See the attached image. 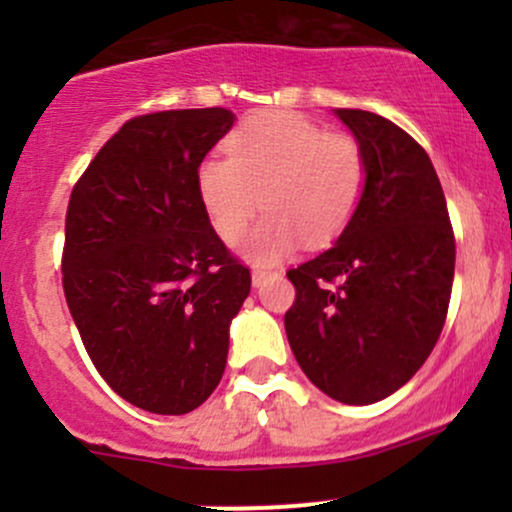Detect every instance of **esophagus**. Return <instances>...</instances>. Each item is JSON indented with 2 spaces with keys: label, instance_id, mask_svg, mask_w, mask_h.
I'll list each match as a JSON object with an SVG mask.
<instances>
[{
  "label": "esophagus",
  "instance_id": "1",
  "mask_svg": "<svg viewBox=\"0 0 512 512\" xmlns=\"http://www.w3.org/2000/svg\"><path fill=\"white\" fill-rule=\"evenodd\" d=\"M267 276H269L267 269H252V286H262Z\"/></svg>",
  "mask_w": 512,
  "mask_h": 512
}]
</instances>
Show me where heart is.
I'll use <instances>...</instances> for the list:
<instances>
[{
    "mask_svg": "<svg viewBox=\"0 0 512 512\" xmlns=\"http://www.w3.org/2000/svg\"><path fill=\"white\" fill-rule=\"evenodd\" d=\"M226 154L204 158L197 192L223 243L240 240L260 207L267 209L243 243L252 262L284 260L303 240L310 248L330 245L366 192L361 144L298 113L250 115L228 137Z\"/></svg>",
    "mask_w": 512,
    "mask_h": 512,
    "instance_id": "1",
    "label": "heart"
}]
</instances>
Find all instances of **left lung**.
Returning <instances> with one entry per match:
<instances>
[{
    "label": "left lung",
    "mask_w": 512,
    "mask_h": 512,
    "mask_svg": "<svg viewBox=\"0 0 512 512\" xmlns=\"http://www.w3.org/2000/svg\"><path fill=\"white\" fill-rule=\"evenodd\" d=\"M334 115L366 156V192L337 243L286 272L296 303L284 327L310 383L342 404H373L409 383L438 342L455 236L426 151L368 110Z\"/></svg>",
    "instance_id": "8db88e82"
}]
</instances>
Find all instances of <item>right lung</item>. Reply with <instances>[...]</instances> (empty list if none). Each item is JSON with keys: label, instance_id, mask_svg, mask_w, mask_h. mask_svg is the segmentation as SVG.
Here are the masks:
<instances>
[{"label": "right lung", "instance_id": "right-lung-1", "mask_svg": "<svg viewBox=\"0 0 512 512\" xmlns=\"http://www.w3.org/2000/svg\"><path fill=\"white\" fill-rule=\"evenodd\" d=\"M226 108L125 122L69 197L62 284L93 366L151 414H187L219 385L228 327L250 293L197 192Z\"/></svg>", "mask_w": 512, "mask_h": 512}]
</instances>
